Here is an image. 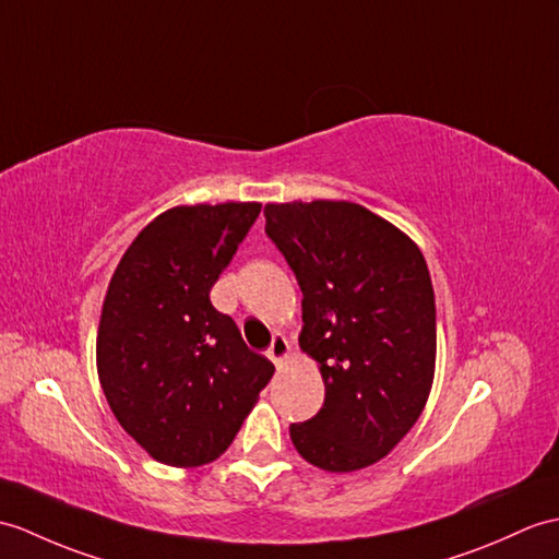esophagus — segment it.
Here are the masks:
<instances>
[{
  "mask_svg": "<svg viewBox=\"0 0 559 559\" xmlns=\"http://www.w3.org/2000/svg\"><path fill=\"white\" fill-rule=\"evenodd\" d=\"M266 355H269L271 361H274L276 367L283 365L285 357L290 355V343L285 341V335H274V341H271V345H269V349H266Z\"/></svg>",
  "mask_w": 559,
  "mask_h": 559,
  "instance_id": "esophagus-1",
  "label": "esophagus"
}]
</instances>
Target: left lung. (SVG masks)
<instances>
[{"label": "left lung", "instance_id": "left-lung-1", "mask_svg": "<svg viewBox=\"0 0 559 559\" xmlns=\"http://www.w3.org/2000/svg\"><path fill=\"white\" fill-rule=\"evenodd\" d=\"M266 236L302 290L300 347L326 397L290 424L295 450L326 472L385 457L417 424L436 371V297L421 250L355 202L266 204Z\"/></svg>", "mask_w": 559, "mask_h": 559}]
</instances>
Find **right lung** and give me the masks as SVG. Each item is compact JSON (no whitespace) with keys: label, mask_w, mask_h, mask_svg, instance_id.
Instances as JSON below:
<instances>
[{"label":"right lung","mask_w":559,"mask_h":559,"mask_svg":"<svg viewBox=\"0 0 559 559\" xmlns=\"http://www.w3.org/2000/svg\"><path fill=\"white\" fill-rule=\"evenodd\" d=\"M262 204L174 206L138 233L104 297L97 373L114 417L168 466L224 455L274 376L210 300Z\"/></svg>","instance_id":"obj_1"}]
</instances>
